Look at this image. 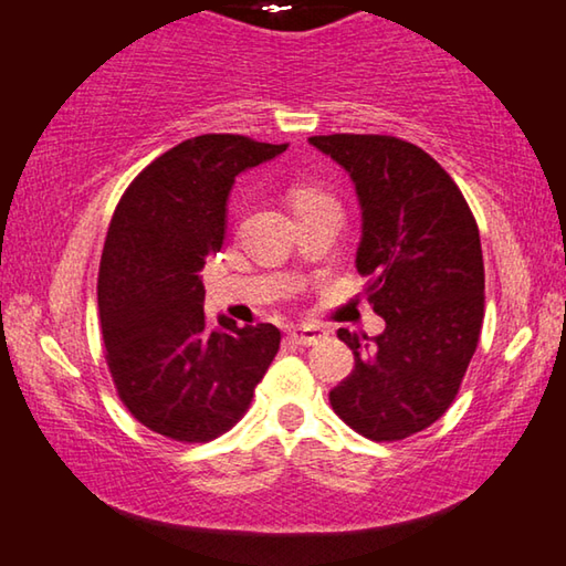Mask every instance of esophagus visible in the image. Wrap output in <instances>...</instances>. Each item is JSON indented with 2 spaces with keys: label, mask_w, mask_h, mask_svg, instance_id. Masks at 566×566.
Here are the masks:
<instances>
[{
  "label": "esophagus",
  "mask_w": 566,
  "mask_h": 566,
  "mask_svg": "<svg viewBox=\"0 0 566 566\" xmlns=\"http://www.w3.org/2000/svg\"><path fill=\"white\" fill-rule=\"evenodd\" d=\"M327 333L323 327H315V325H302V327H292L290 331V340L297 343V345H317L319 340H325Z\"/></svg>",
  "instance_id": "34e87169"
}]
</instances>
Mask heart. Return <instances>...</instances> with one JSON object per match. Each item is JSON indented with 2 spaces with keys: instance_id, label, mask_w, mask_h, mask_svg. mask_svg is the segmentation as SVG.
<instances>
[{
  "instance_id": "b5f03b06",
  "label": "heart",
  "mask_w": 566,
  "mask_h": 566,
  "mask_svg": "<svg viewBox=\"0 0 566 566\" xmlns=\"http://www.w3.org/2000/svg\"><path fill=\"white\" fill-rule=\"evenodd\" d=\"M317 198H325V196H319V192L312 190V188H300V190L292 192V206H300V202H310V200H317Z\"/></svg>"
}]
</instances>
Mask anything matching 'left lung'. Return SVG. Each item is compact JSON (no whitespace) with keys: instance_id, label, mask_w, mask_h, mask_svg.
<instances>
[{"instance_id":"1","label":"left lung","mask_w":566,"mask_h":566,"mask_svg":"<svg viewBox=\"0 0 566 566\" xmlns=\"http://www.w3.org/2000/svg\"><path fill=\"white\" fill-rule=\"evenodd\" d=\"M310 145L356 185V269L386 323L376 337L337 331L356 366L331 403L368 440H403L450 409L478 348L485 302L478 223L452 177L417 145L381 134H331Z\"/></svg>"}]
</instances>
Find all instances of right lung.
<instances>
[{
  "mask_svg": "<svg viewBox=\"0 0 566 566\" xmlns=\"http://www.w3.org/2000/svg\"><path fill=\"white\" fill-rule=\"evenodd\" d=\"M284 149L239 134L192 137L134 177L114 210L98 269L101 333L119 399L151 432L177 442L223 434L280 350L269 323H206L200 269L223 247L235 177Z\"/></svg>",
  "mask_w": 566,
  "mask_h": 566,
  "instance_id": "obj_1",
  "label": "right lung"
}]
</instances>
